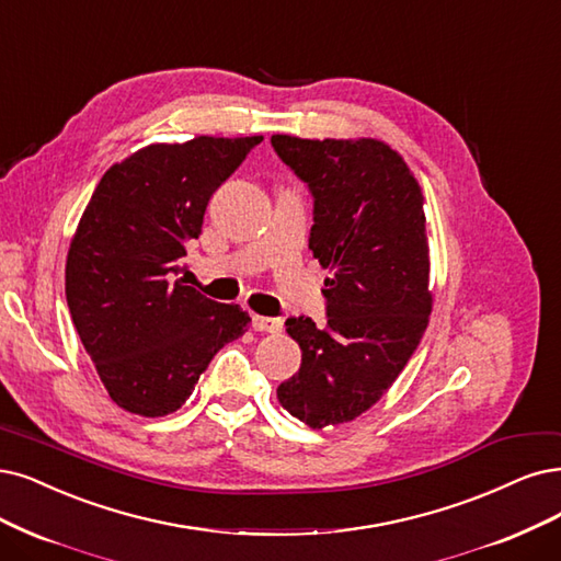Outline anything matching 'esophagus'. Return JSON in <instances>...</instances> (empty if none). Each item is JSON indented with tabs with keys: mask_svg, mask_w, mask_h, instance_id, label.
Segmentation results:
<instances>
[{
	"mask_svg": "<svg viewBox=\"0 0 561 561\" xmlns=\"http://www.w3.org/2000/svg\"><path fill=\"white\" fill-rule=\"evenodd\" d=\"M252 325H254V330H259V333H282V328H284V323L279 319L259 317V314L252 317Z\"/></svg>",
	"mask_w": 561,
	"mask_h": 561,
	"instance_id": "esophagus-1",
	"label": "esophagus"
}]
</instances>
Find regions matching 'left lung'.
<instances>
[{"label": "left lung", "mask_w": 561, "mask_h": 561, "mask_svg": "<svg viewBox=\"0 0 561 561\" xmlns=\"http://www.w3.org/2000/svg\"><path fill=\"white\" fill-rule=\"evenodd\" d=\"M279 159L314 196L309 249L328 270V323L286 319L302 351L279 404L321 430L358 419L400 377L432 312L423 192L377 138L309 140L275 134Z\"/></svg>", "instance_id": "obj_1"}]
</instances>
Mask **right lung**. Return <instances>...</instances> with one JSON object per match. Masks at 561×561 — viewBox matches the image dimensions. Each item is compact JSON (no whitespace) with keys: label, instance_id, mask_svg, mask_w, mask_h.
Listing matches in <instances>:
<instances>
[{"label":"right lung","instance_id":"1","mask_svg":"<svg viewBox=\"0 0 561 561\" xmlns=\"http://www.w3.org/2000/svg\"><path fill=\"white\" fill-rule=\"evenodd\" d=\"M263 136L154 142L103 173L67 256V302L111 400L178 411L217 351L247 333L240 305L173 279L221 182Z\"/></svg>","mask_w":561,"mask_h":561}]
</instances>
